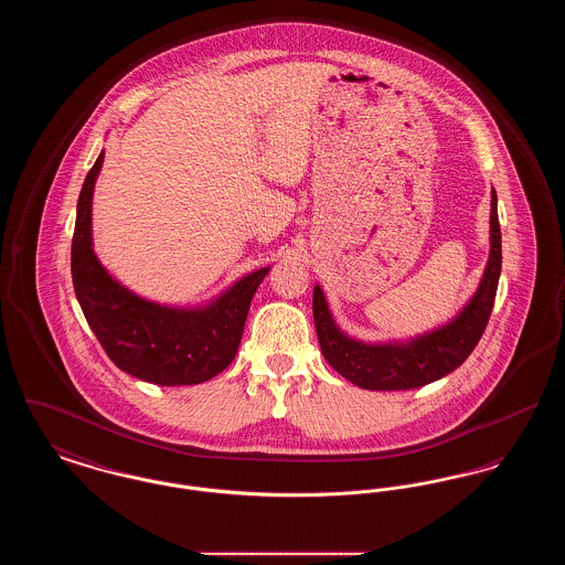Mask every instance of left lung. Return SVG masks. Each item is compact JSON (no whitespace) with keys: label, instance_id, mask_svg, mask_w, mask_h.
Listing matches in <instances>:
<instances>
[{"label":"left lung","instance_id":"left-lung-1","mask_svg":"<svg viewBox=\"0 0 565 565\" xmlns=\"http://www.w3.org/2000/svg\"><path fill=\"white\" fill-rule=\"evenodd\" d=\"M502 270V233L498 196L491 190L489 258L475 295L449 322L404 341L366 343L339 328L320 284L313 288V320L328 364L362 390H415L454 373L477 348L489 322Z\"/></svg>","mask_w":565,"mask_h":565}]
</instances>
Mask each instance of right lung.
<instances>
[{
	"label": "right lung",
	"mask_w": 565,
	"mask_h": 565,
	"mask_svg": "<svg viewBox=\"0 0 565 565\" xmlns=\"http://www.w3.org/2000/svg\"><path fill=\"white\" fill-rule=\"evenodd\" d=\"M106 152L82 184L72 242V277L82 313L109 360L154 385H196L237 355L249 302L270 267L252 270L201 305H167L137 295L93 249V192Z\"/></svg>",
	"instance_id": "right-lung-1"
}]
</instances>
